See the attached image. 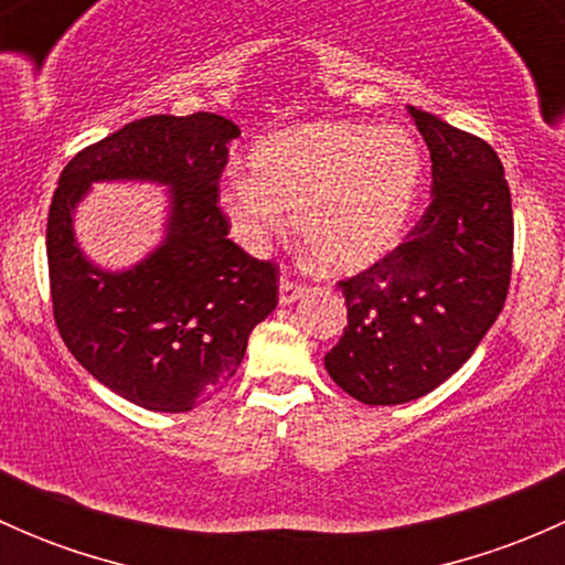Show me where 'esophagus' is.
Listing matches in <instances>:
<instances>
[{"instance_id":"1","label":"esophagus","mask_w":565,"mask_h":565,"mask_svg":"<svg viewBox=\"0 0 565 565\" xmlns=\"http://www.w3.org/2000/svg\"><path fill=\"white\" fill-rule=\"evenodd\" d=\"M303 295H306V287L289 281V278H281V284H278V300H281V306H292L295 300H300Z\"/></svg>"}]
</instances>
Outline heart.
Here are the masks:
<instances>
[{"instance_id":"heart-1","label":"heart","mask_w":565,"mask_h":565,"mask_svg":"<svg viewBox=\"0 0 565 565\" xmlns=\"http://www.w3.org/2000/svg\"><path fill=\"white\" fill-rule=\"evenodd\" d=\"M420 182V150L398 125L315 122L267 136L250 177H230L218 202L250 254L287 232L330 276H355L396 248Z\"/></svg>"}]
</instances>
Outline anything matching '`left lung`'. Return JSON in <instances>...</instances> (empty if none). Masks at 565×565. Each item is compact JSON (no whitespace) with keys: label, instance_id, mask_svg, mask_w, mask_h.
Returning a JSON list of instances; mask_svg holds the SVG:
<instances>
[{"label":"left lung","instance_id":"obj_1","mask_svg":"<svg viewBox=\"0 0 565 565\" xmlns=\"http://www.w3.org/2000/svg\"><path fill=\"white\" fill-rule=\"evenodd\" d=\"M431 156V204L407 241L339 281L347 328L324 355L341 391L404 404L446 383L503 311L514 215L498 152L478 136L407 106Z\"/></svg>","mask_w":565,"mask_h":565}]
</instances>
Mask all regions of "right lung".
Listing matches in <instances>:
<instances>
[{
	"label": "right lung",
	"instance_id": "add662e5",
	"mask_svg": "<svg viewBox=\"0 0 565 565\" xmlns=\"http://www.w3.org/2000/svg\"><path fill=\"white\" fill-rule=\"evenodd\" d=\"M241 136L232 119H136L62 169L49 210L51 303L62 341L117 396L152 413H188L235 377L248 335L278 303V270L230 241L218 177ZM170 188L162 243L106 271L75 241V207L93 181Z\"/></svg>",
	"mask_w": 565,
	"mask_h": 565
}]
</instances>
